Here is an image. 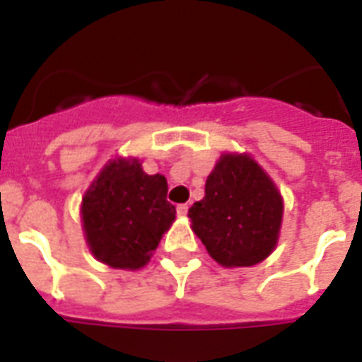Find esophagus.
<instances>
[{
	"label": "esophagus",
	"mask_w": 362,
	"mask_h": 362,
	"mask_svg": "<svg viewBox=\"0 0 362 362\" xmlns=\"http://www.w3.org/2000/svg\"><path fill=\"white\" fill-rule=\"evenodd\" d=\"M187 209H189L187 204H178V206H176V212H178V216H186Z\"/></svg>",
	"instance_id": "1"
}]
</instances>
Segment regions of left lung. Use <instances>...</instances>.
<instances>
[{
	"label": "left lung",
	"mask_w": 362,
	"mask_h": 362,
	"mask_svg": "<svg viewBox=\"0 0 362 362\" xmlns=\"http://www.w3.org/2000/svg\"><path fill=\"white\" fill-rule=\"evenodd\" d=\"M193 233L223 267H252L272 253L284 201L247 153H223L206 178L204 197L187 212Z\"/></svg>",
	"instance_id": "1"
}]
</instances>
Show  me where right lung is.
<instances>
[{
    "label": "right lung",
    "instance_id": "1",
    "mask_svg": "<svg viewBox=\"0 0 362 362\" xmlns=\"http://www.w3.org/2000/svg\"><path fill=\"white\" fill-rule=\"evenodd\" d=\"M163 175H146L139 159L105 165L82 197V229L90 252L112 269L144 267L176 209L167 201Z\"/></svg>",
    "mask_w": 362,
    "mask_h": 362
}]
</instances>
